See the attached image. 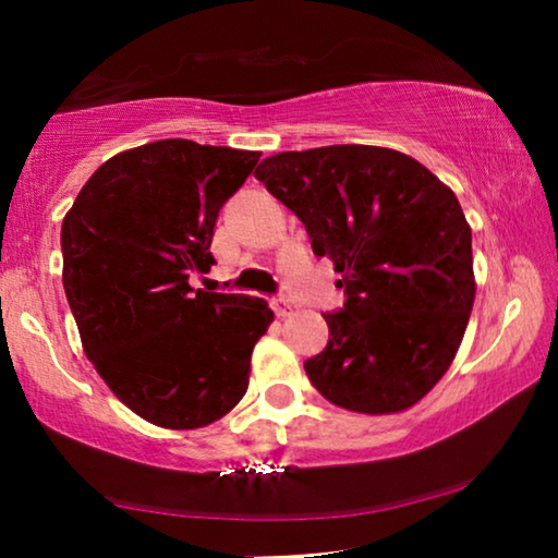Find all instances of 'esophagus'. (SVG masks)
<instances>
[{
	"label": "esophagus",
	"mask_w": 558,
	"mask_h": 558,
	"mask_svg": "<svg viewBox=\"0 0 558 558\" xmlns=\"http://www.w3.org/2000/svg\"><path fill=\"white\" fill-rule=\"evenodd\" d=\"M271 310L277 312V317H287L292 312V304H289L284 296H274L271 300Z\"/></svg>",
	"instance_id": "obj_1"
}]
</instances>
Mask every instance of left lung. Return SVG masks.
<instances>
[{
    "mask_svg": "<svg viewBox=\"0 0 558 558\" xmlns=\"http://www.w3.org/2000/svg\"><path fill=\"white\" fill-rule=\"evenodd\" d=\"M342 274L330 340L304 361L335 407L396 414L452 365L475 302L472 231L452 190L409 155L332 144L266 157L254 172Z\"/></svg>",
    "mask_w": 558,
    "mask_h": 558,
    "instance_id": "8db88e82",
    "label": "left lung"
}]
</instances>
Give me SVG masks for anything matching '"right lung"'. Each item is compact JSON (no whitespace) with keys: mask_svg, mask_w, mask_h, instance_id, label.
<instances>
[{"mask_svg":"<svg viewBox=\"0 0 558 558\" xmlns=\"http://www.w3.org/2000/svg\"><path fill=\"white\" fill-rule=\"evenodd\" d=\"M258 151L159 140L90 174L60 228L63 287L83 350L117 399L165 429L226 416L248 388L274 312L258 296L193 289L213 228Z\"/></svg>","mask_w":558,"mask_h":558,"instance_id":"add662e5","label":"right lung"}]
</instances>
